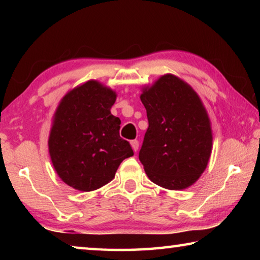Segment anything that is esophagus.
I'll return each instance as SVG.
<instances>
[{"label":"esophagus","instance_id":"obj_1","mask_svg":"<svg viewBox=\"0 0 260 260\" xmlns=\"http://www.w3.org/2000/svg\"><path fill=\"white\" fill-rule=\"evenodd\" d=\"M131 144H132V148H133V150H134V151H138V150H139V146H140V143H139V141H138V140H133V141H131Z\"/></svg>","mask_w":260,"mask_h":260}]
</instances>
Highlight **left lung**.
I'll list each match as a JSON object with an SVG mask.
<instances>
[{
	"instance_id": "obj_1",
	"label": "left lung",
	"mask_w": 260,
	"mask_h": 260,
	"mask_svg": "<svg viewBox=\"0 0 260 260\" xmlns=\"http://www.w3.org/2000/svg\"><path fill=\"white\" fill-rule=\"evenodd\" d=\"M141 101L149 127L139 159L148 178L171 190L191 186L206 169L212 148L210 120L199 95L166 74L144 89Z\"/></svg>"
}]
</instances>
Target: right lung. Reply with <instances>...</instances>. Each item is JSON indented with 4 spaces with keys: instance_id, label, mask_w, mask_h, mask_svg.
<instances>
[{
    "instance_id": "right-lung-1",
    "label": "right lung",
    "mask_w": 260,
    "mask_h": 260,
    "mask_svg": "<svg viewBox=\"0 0 260 260\" xmlns=\"http://www.w3.org/2000/svg\"><path fill=\"white\" fill-rule=\"evenodd\" d=\"M114 101L113 90L90 80L65 95L57 108L48 144L57 174L70 187L99 189L134 155L119 135L120 119L110 112Z\"/></svg>"
}]
</instances>
